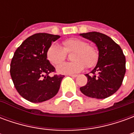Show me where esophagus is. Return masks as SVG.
Here are the masks:
<instances>
[{
    "mask_svg": "<svg viewBox=\"0 0 134 134\" xmlns=\"http://www.w3.org/2000/svg\"><path fill=\"white\" fill-rule=\"evenodd\" d=\"M69 76L72 77H77V75H69Z\"/></svg>",
    "mask_w": 134,
    "mask_h": 134,
    "instance_id": "34e87169",
    "label": "esophagus"
}]
</instances>
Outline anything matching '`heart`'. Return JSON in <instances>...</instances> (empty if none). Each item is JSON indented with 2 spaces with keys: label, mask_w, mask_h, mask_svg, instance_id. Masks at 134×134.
I'll return each mask as SVG.
<instances>
[{
  "label": "heart",
  "mask_w": 134,
  "mask_h": 134,
  "mask_svg": "<svg viewBox=\"0 0 134 134\" xmlns=\"http://www.w3.org/2000/svg\"><path fill=\"white\" fill-rule=\"evenodd\" d=\"M73 51L72 62H64L57 67V71L62 75H71L81 72L87 67L95 66L98 59V54L94 47L87 45L83 40L70 38L63 41V47L57 43H53L47 52V59L53 65H57L64 60L66 52Z\"/></svg>",
  "instance_id": "1"
}]
</instances>
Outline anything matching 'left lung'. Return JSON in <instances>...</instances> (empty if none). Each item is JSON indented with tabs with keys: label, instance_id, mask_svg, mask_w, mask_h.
<instances>
[{
	"label": "left lung",
	"instance_id": "1",
	"mask_svg": "<svg viewBox=\"0 0 134 134\" xmlns=\"http://www.w3.org/2000/svg\"><path fill=\"white\" fill-rule=\"evenodd\" d=\"M95 43L98 50L96 67L86 74L87 82L80 91L85 96L97 99L106 98L117 91L126 73V57L120 46L112 38L99 32L80 34Z\"/></svg>",
	"mask_w": 134,
	"mask_h": 134
}]
</instances>
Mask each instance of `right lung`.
I'll list each match as a JSON object with an SVG mask.
<instances>
[{"label": "right lung", "mask_w": 134, "mask_h": 134, "mask_svg": "<svg viewBox=\"0 0 134 134\" xmlns=\"http://www.w3.org/2000/svg\"><path fill=\"white\" fill-rule=\"evenodd\" d=\"M60 36L35 34L23 41L13 54L10 73L14 86L24 98L41 103L58 93L64 75L50 77L55 68L47 59V52Z\"/></svg>", "instance_id": "add662e5"}]
</instances>
